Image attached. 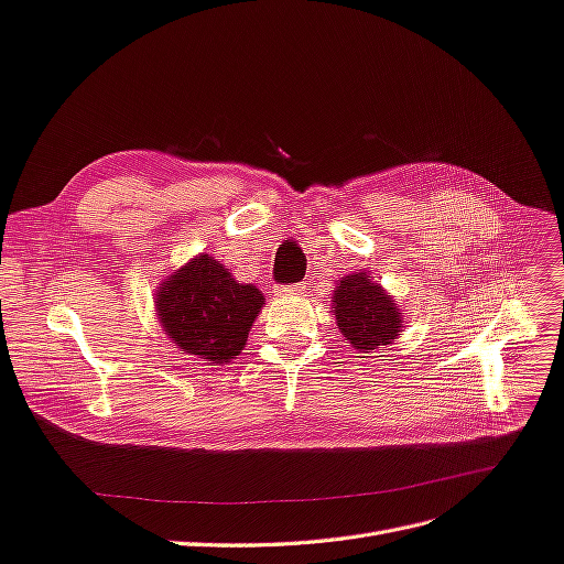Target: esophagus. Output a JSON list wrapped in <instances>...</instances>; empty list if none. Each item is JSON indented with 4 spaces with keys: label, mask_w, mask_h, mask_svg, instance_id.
<instances>
[{
    "label": "esophagus",
    "mask_w": 564,
    "mask_h": 564,
    "mask_svg": "<svg viewBox=\"0 0 564 564\" xmlns=\"http://www.w3.org/2000/svg\"><path fill=\"white\" fill-rule=\"evenodd\" d=\"M307 283H297V285H288V288H281V291H276L279 295L283 297H291V295H302L304 291H307Z\"/></svg>",
    "instance_id": "34e87169"
}]
</instances>
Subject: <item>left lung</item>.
Returning a JSON list of instances; mask_svg holds the SVG:
<instances>
[{"label":"left lung","mask_w":564,"mask_h":564,"mask_svg":"<svg viewBox=\"0 0 564 564\" xmlns=\"http://www.w3.org/2000/svg\"><path fill=\"white\" fill-rule=\"evenodd\" d=\"M333 316L345 340L361 354L392 345L404 330V312L371 271H354L335 283Z\"/></svg>","instance_id":"1"}]
</instances>
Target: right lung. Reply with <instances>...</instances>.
Listing matches in <instances>:
<instances>
[{"label":"right lung","mask_w":564,"mask_h":564,"mask_svg":"<svg viewBox=\"0 0 564 564\" xmlns=\"http://www.w3.org/2000/svg\"><path fill=\"white\" fill-rule=\"evenodd\" d=\"M264 307L252 283H238L213 254H196L158 283L155 314L170 340L210 366L231 364Z\"/></svg>","instance_id":"obj_1"}]
</instances>
